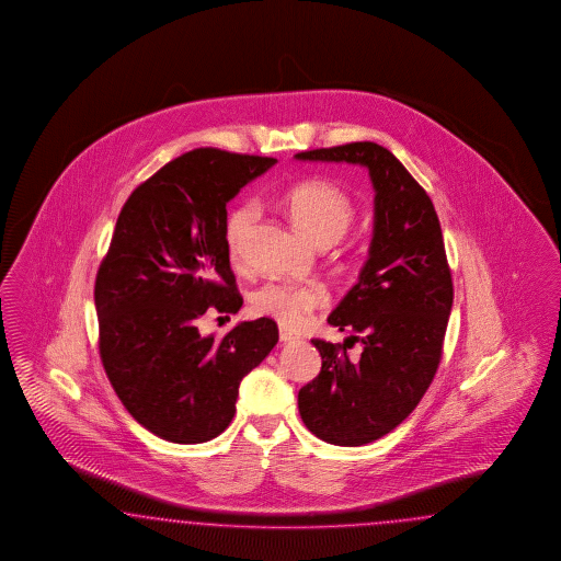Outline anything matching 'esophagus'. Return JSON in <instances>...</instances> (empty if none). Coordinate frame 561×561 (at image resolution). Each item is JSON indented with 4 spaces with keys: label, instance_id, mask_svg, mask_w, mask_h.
Masks as SVG:
<instances>
[{
    "label": "esophagus",
    "instance_id": "obj_1",
    "mask_svg": "<svg viewBox=\"0 0 561 561\" xmlns=\"http://www.w3.org/2000/svg\"><path fill=\"white\" fill-rule=\"evenodd\" d=\"M296 340H298L296 333H291L288 329H279V341H282V343H289V341Z\"/></svg>",
    "mask_w": 561,
    "mask_h": 561
}]
</instances>
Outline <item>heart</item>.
Wrapping results in <instances>:
<instances>
[{"label": "heart", "mask_w": 561, "mask_h": 561, "mask_svg": "<svg viewBox=\"0 0 561 561\" xmlns=\"http://www.w3.org/2000/svg\"><path fill=\"white\" fill-rule=\"evenodd\" d=\"M284 207L294 228L314 247L337 242L347 232L356 214L350 195L337 185L321 179L289 188L284 197ZM253 216L255 211L251 205H240L228 216L226 244L230 255L237 256L240 253ZM324 300L327 294L317 284L270 282L253 291L251 308L259 317H270L286 329H296Z\"/></svg>", "instance_id": "1"}]
</instances>
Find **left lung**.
I'll use <instances>...</instances> for the list:
<instances>
[{"label": "left lung", "mask_w": 561, "mask_h": 561, "mask_svg": "<svg viewBox=\"0 0 561 561\" xmlns=\"http://www.w3.org/2000/svg\"><path fill=\"white\" fill-rule=\"evenodd\" d=\"M368 170L373 240L357 284L327 323L354 333L341 345L312 340L321 374L298 392L306 427L337 446L378 440L401 424L438 370L453 310V279L432 199L387 148L356 141L294 156ZM363 354L346 356L348 341Z\"/></svg>", "instance_id": "1"}]
</instances>
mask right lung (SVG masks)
Instances as JSON below:
<instances>
[{
	"label": "right lung",
	"instance_id": "1",
	"mask_svg": "<svg viewBox=\"0 0 561 561\" xmlns=\"http://www.w3.org/2000/svg\"><path fill=\"white\" fill-rule=\"evenodd\" d=\"M277 160L199 148L158 170L123 205L94 286L101 357L121 403L153 436L199 444L234 417L240 380L279 340L272 319L202 335L211 306L242 298L226 204Z\"/></svg>",
	"mask_w": 561,
	"mask_h": 561
}]
</instances>
